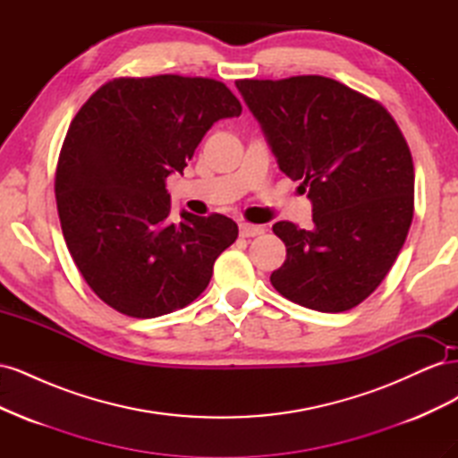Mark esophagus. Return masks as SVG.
Listing matches in <instances>:
<instances>
[{
  "label": "esophagus",
  "instance_id": "1",
  "mask_svg": "<svg viewBox=\"0 0 458 458\" xmlns=\"http://www.w3.org/2000/svg\"><path fill=\"white\" fill-rule=\"evenodd\" d=\"M239 229H241V237H246V239L258 237V234H263V231H266L261 225H250V224H241Z\"/></svg>",
  "mask_w": 458,
  "mask_h": 458
}]
</instances>
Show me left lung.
<instances>
[{
	"mask_svg": "<svg viewBox=\"0 0 458 458\" xmlns=\"http://www.w3.org/2000/svg\"><path fill=\"white\" fill-rule=\"evenodd\" d=\"M283 174L301 182L313 227L279 221L286 259L276 293L340 313L369 298L392 269L412 221L414 168L387 110L325 76L239 80Z\"/></svg>",
	"mask_w": 458,
	"mask_h": 458,
	"instance_id": "obj_1",
	"label": "left lung"
}]
</instances>
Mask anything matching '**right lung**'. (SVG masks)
Masks as SVG:
<instances>
[{"label": "right lung", "mask_w": 458, "mask_h": 458, "mask_svg": "<svg viewBox=\"0 0 458 458\" xmlns=\"http://www.w3.org/2000/svg\"><path fill=\"white\" fill-rule=\"evenodd\" d=\"M241 113L221 81L174 74L113 80L78 110L55 197L68 252L110 308L152 318L204 293L239 227L185 210L174 221L165 177L183 174L217 120Z\"/></svg>", "instance_id": "1"}]
</instances>
